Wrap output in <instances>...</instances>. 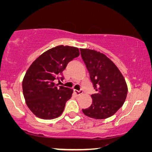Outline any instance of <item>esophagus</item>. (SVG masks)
I'll use <instances>...</instances> for the list:
<instances>
[{
	"mask_svg": "<svg viewBox=\"0 0 152 152\" xmlns=\"http://www.w3.org/2000/svg\"><path fill=\"white\" fill-rule=\"evenodd\" d=\"M74 92L76 94V95H77V96H80V95L82 94V93H83V92H82V90H80V91H78V90H74Z\"/></svg>",
	"mask_w": 152,
	"mask_h": 152,
	"instance_id": "esophagus-1",
	"label": "esophagus"
}]
</instances>
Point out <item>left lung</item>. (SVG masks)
<instances>
[{
	"mask_svg": "<svg viewBox=\"0 0 152 152\" xmlns=\"http://www.w3.org/2000/svg\"><path fill=\"white\" fill-rule=\"evenodd\" d=\"M80 52L96 90L91 94L92 104L82 112L94 119L107 118L124 104L128 86L121 71L104 53L87 48H81Z\"/></svg>",
	"mask_w": 152,
	"mask_h": 152,
	"instance_id": "8db88e82",
	"label": "left lung"
}]
</instances>
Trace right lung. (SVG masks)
<instances>
[{
    "instance_id": "1",
    "label": "right lung",
    "mask_w": 152,
    "mask_h": 152,
    "mask_svg": "<svg viewBox=\"0 0 152 152\" xmlns=\"http://www.w3.org/2000/svg\"><path fill=\"white\" fill-rule=\"evenodd\" d=\"M80 56L77 48L63 45L46 50L33 62L22 81V91L28 108L42 119L50 120L63 113L73 90L58 86L67 63Z\"/></svg>"
}]
</instances>
